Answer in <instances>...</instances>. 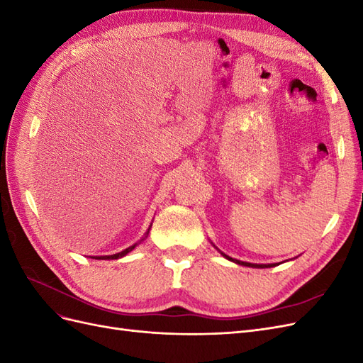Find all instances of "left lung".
<instances>
[{
  "mask_svg": "<svg viewBox=\"0 0 363 363\" xmlns=\"http://www.w3.org/2000/svg\"><path fill=\"white\" fill-rule=\"evenodd\" d=\"M225 256V255H224ZM228 260H232L235 263H239V265H244V267H251V268H269V267H274V265H255V263H247V262H240V260H236V259H232L225 256Z\"/></svg>",
  "mask_w": 363,
  "mask_h": 363,
  "instance_id": "1",
  "label": "left lung"
}]
</instances>
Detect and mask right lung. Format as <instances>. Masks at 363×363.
<instances>
[{"instance_id":"1","label":"right lung","mask_w":363,"mask_h":363,"mask_svg":"<svg viewBox=\"0 0 363 363\" xmlns=\"http://www.w3.org/2000/svg\"><path fill=\"white\" fill-rule=\"evenodd\" d=\"M136 247V244L135 245H131V247H128V248H125L124 251H121V252H116V255H112V256H98V257H95V259H104V260H107V259H119V257H123V256H125L127 252H130L131 250H133Z\"/></svg>"}]
</instances>
